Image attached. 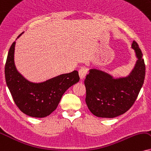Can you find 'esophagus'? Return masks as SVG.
I'll return each instance as SVG.
<instances>
[{
	"label": "esophagus",
	"mask_w": 151,
	"mask_h": 151,
	"mask_svg": "<svg viewBox=\"0 0 151 151\" xmlns=\"http://www.w3.org/2000/svg\"><path fill=\"white\" fill-rule=\"evenodd\" d=\"M78 73H79V76L80 78H81V79H83L85 77V76H86L87 73V68L85 66L81 67V68H80Z\"/></svg>",
	"instance_id": "34e87169"
}]
</instances>
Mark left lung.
<instances>
[{
	"label": "left lung",
	"instance_id": "obj_1",
	"mask_svg": "<svg viewBox=\"0 0 151 151\" xmlns=\"http://www.w3.org/2000/svg\"><path fill=\"white\" fill-rule=\"evenodd\" d=\"M137 61L127 77L114 78L103 70H90L85 80L87 107L93 115L100 118H113L123 114L132 106L144 84L146 66L143 54L134 40Z\"/></svg>",
	"mask_w": 151,
	"mask_h": 151
}]
</instances>
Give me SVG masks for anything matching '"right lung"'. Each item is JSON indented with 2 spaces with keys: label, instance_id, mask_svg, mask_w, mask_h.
I'll return each instance as SVG.
<instances>
[{
  "label": "right lung",
  "instance_id": "add662e5",
  "mask_svg": "<svg viewBox=\"0 0 151 151\" xmlns=\"http://www.w3.org/2000/svg\"><path fill=\"white\" fill-rule=\"evenodd\" d=\"M15 43L14 42L11 45L5 63L7 86L22 112L33 118H45L57 109L64 92L79 81L78 72L73 70L61 74L42 83L29 81L18 72L14 64Z\"/></svg>",
  "mask_w": 151,
  "mask_h": 151
}]
</instances>
